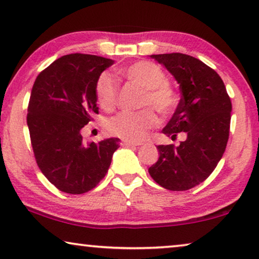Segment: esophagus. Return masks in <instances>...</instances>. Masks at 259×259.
<instances>
[{"label": "esophagus", "instance_id": "1", "mask_svg": "<svg viewBox=\"0 0 259 259\" xmlns=\"http://www.w3.org/2000/svg\"><path fill=\"white\" fill-rule=\"evenodd\" d=\"M122 146H127V147H132V146H141L143 143H134V141H122Z\"/></svg>", "mask_w": 259, "mask_h": 259}]
</instances>
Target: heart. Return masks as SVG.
<instances>
[{
	"label": "heart",
	"instance_id": "b5f03b06",
	"mask_svg": "<svg viewBox=\"0 0 259 259\" xmlns=\"http://www.w3.org/2000/svg\"><path fill=\"white\" fill-rule=\"evenodd\" d=\"M122 75L144 88L141 95V106H153L162 115L169 114L176 107V94L167 84V76L160 67L150 61H139L126 67ZM97 98L104 109L111 111L115 106L118 97V84L111 74L104 73L98 79ZM157 123V115L150 107L138 112H121L107 122V130L112 136L126 141L143 140L147 131Z\"/></svg>",
	"mask_w": 259,
	"mask_h": 259
}]
</instances>
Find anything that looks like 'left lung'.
<instances>
[{
    "mask_svg": "<svg viewBox=\"0 0 259 259\" xmlns=\"http://www.w3.org/2000/svg\"><path fill=\"white\" fill-rule=\"evenodd\" d=\"M172 74L182 92L176 112L161 132L172 140L185 132L179 146L159 145V159L148 168L155 183L171 191H186L213 172L229 140L232 105L225 84L213 69L193 56L151 55Z\"/></svg>",
    "mask_w": 259,
    "mask_h": 259,
    "instance_id": "8db88e82",
    "label": "left lung"
}]
</instances>
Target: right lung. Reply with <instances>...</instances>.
I'll list each match as a JSON object with an SVG mask.
<instances>
[{"mask_svg":"<svg viewBox=\"0 0 259 259\" xmlns=\"http://www.w3.org/2000/svg\"><path fill=\"white\" fill-rule=\"evenodd\" d=\"M114 61L88 54L61 56L38 74L30 93L27 125L35 159L60 191L81 194L106 176L118 138L87 143L81 130L98 113V79Z\"/></svg>","mask_w":259,"mask_h":259,"instance_id":"1","label":"right lung"}]
</instances>
